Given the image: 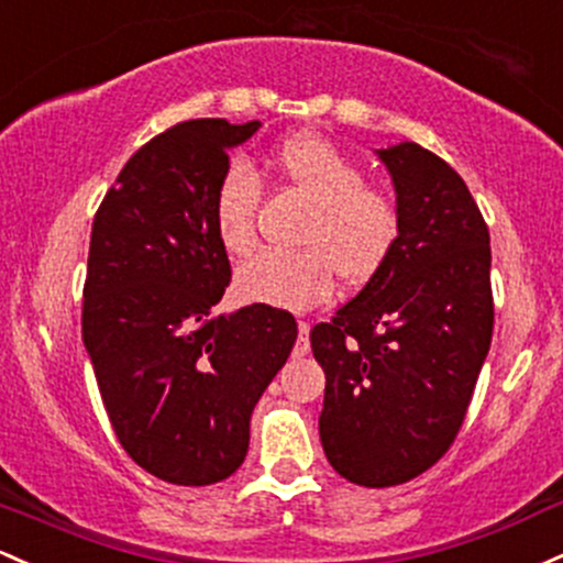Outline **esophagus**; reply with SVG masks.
Here are the masks:
<instances>
[{
  "label": "esophagus",
  "mask_w": 563,
  "mask_h": 563,
  "mask_svg": "<svg viewBox=\"0 0 563 563\" xmlns=\"http://www.w3.org/2000/svg\"><path fill=\"white\" fill-rule=\"evenodd\" d=\"M310 352V323L307 320H299V339H296L294 357H301Z\"/></svg>",
  "instance_id": "esophagus-1"
}]
</instances>
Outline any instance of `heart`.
<instances>
[{
  "instance_id": "b5f03b06",
  "label": "heart",
  "mask_w": 563,
  "mask_h": 563,
  "mask_svg": "<svg viewBox=\"0 0 563 563\" xmlns=\"http://www.w3.org/2000/svg\"><path fill=\"white\" fill-rule=\"evenodd\" d=\"M277 176L312 202L299 253L264 251L238 269L234 288L251 305L310 310L333 294L336 269L347 283H366L387 264L400 238V208L387 189L372 187L355 159L312 133H296L272 154ZM262 184L234 159L213 191L216 240L230 256L256 243Z\"/></svg>"
}]
</instances>
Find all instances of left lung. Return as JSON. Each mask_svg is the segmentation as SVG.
<instances>
[{
	"label": "left lung",
	"mask_w": 563,
	"mask_h": 563,
	"mask_svg": "<svg viewBox=\"0 0 563 563\" xmlns=\"http://www.w3.org/2000/svg\"><path fill=\"white\" fill-rule=\"evenodd\" d=\"M400 238L363 291L310 331L325 372L320 441L357 486L406 484L454 443L489 355L492 249L471 189L413 141L376 150Z\"/></svg>",
	"instance_id": "1"
}]
</instances>
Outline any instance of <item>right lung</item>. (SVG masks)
<instances>
[{"mask_svg": "<svg viewBox=\"0 0 563 563\" xmlns=\"http://www.w3.org/2000/svg\"><path fill=\"white\" fill-rule=\"evenodd\" d=\"M262 122L189 120L128 159L92 219L82 342L109 422L135 465L208 486L243 465L251 413L296 342L291 312L216 314L230 258L213 191Z\"/></svg>", "mask_w": 563, "mask_h": 563, "instance_id": "right-lung-1", "label": "right lung"}]
</instances>
